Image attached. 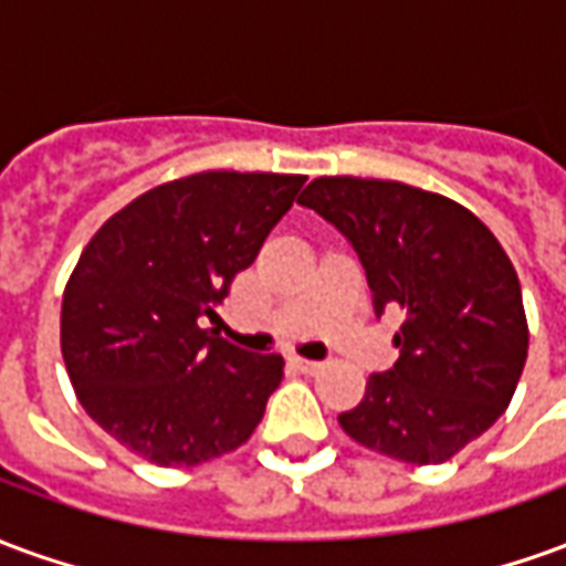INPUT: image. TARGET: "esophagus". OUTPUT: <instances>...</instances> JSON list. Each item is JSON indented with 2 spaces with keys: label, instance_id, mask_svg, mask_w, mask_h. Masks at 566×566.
<instances>
[{
  "label": "esophagus",
  "instance_id": "34e87169",
  "mask_svg": "<svg viewBox=\"0 0 566 566\" xmlns=\"http://www.w3.org/2000/svg\"><path fill=\"white\" fill-rule=\"evenodd\" d=\"M291 364H294V367L300 369V373H306V376H315V373H318V369L324 367L321 360H308V357H300V355L291 357Z\"/></svg>",
  "mask_w": 566,
  "mask_h": 566
}]
</instances>
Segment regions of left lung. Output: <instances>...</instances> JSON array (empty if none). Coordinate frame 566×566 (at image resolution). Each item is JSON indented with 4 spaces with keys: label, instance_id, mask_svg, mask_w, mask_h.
<instances>
[{
    "label": "left lung",
    "instance_id": "obj_1",
    "mask_svg": "<svg viewBox=\"0 0 566 566\" xmlns=\"http://www.w3.org/2000/svg\"><path fill=\"white\" fill-rule=\"evenodd\" d=\"M300 202L348 235L376 315H406L397 364L369 376L339 427L394 461H451L506 412L522 379L527 318L512 260L473 211L421 187L321 175Z\"/></svg>",
    "mask_w": 566,
    "mask_h": 566
}]
</instances>
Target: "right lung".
I'll return each instance as SVG.
<instances>
[{
    "label": "right lung",
    "mask_w": 566,
    "mask_h": 566,
    "mask_svg": "<svg viewBox=\"0 0 566 566\" xmlns=\"http://www.w3.org/2000/svg\"><path fill=\"white\" fill-rule=\"evenodd\" d=\"M306 175L197 172L150 187L93 233L69 275L60 348L84 412L157 467L245 446L282 355L211 336L230 282L294 206Z\"/></svg>",
    "instance_id": "1"
}]
</instances>
